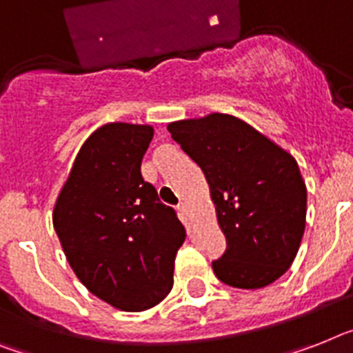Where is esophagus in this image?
Instances as JSON below:
<instances>
[{
    "label": "esophagus",
    "instance_id": "esophagus-1",
    "mask_svg": "<svg viewBox=\"0 0 353 353\" xmlns=\"http://www.w3.org/2000/svg\"><path fill=\"white\" fill-rule=\"evenodd\" d=\"M179 211H180V214H182L183 218H188L189 214H191V208H189V203L188 202H182L179 205Z\"/></svg>",
    "mask_w": 353,
    "mask_h": 353
}]
</instances>
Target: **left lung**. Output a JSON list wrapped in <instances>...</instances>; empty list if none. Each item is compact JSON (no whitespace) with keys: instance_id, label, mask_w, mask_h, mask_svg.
Returning <instances> with one entry per match:
<instances>
[{"instance_id":"1","label":"left lung","mask_w":353,"mask_h":353,"mask_svg":"<svg viewBox=\"0 0 353 353\" xmlns=\"http://www.w3.org/2000/svg\"><path fill=\"white\" fill-rule=\"evenodd\" d=\"M209 183L227 249L212 270L236 288H263L292 265L307 223V185L281 145L227 113L168 124Z\"/></svg>"}]
</instances>
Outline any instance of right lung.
<instances>
[{
	"mask_svg": "<svg viewBox=\"0 0 353 353\" xmlns=\"http://www.w3.org/2000/svg\"><path fill=\"white\" fill-rule=\"evenodd\" d=\"M153 126L110 122L81 145L54 205L66 260L93 296L124 312L159 305L173 287L185 229L141 174Z\"/></svg>",
	"mask_w": 353,
	"mask_h": 353,
	"instance_id": "1",
	"label": "right lung"
}]
</instances>
